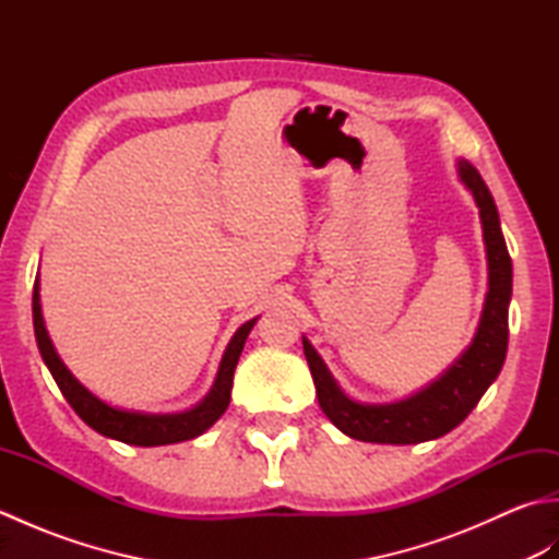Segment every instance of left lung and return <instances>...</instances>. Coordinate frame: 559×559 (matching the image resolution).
Here are the masks:
<instances>
[{"mask_svg":"<svg viewBox=\"0 0 559 559\" xmlns=\"http://www.w3.org/2000/svg\"><path fill=\"white\" fill-rule=\"evenodd\" d=\"M459 177L480 209L483 240L488 252V295L471 346L449 370L396 403H358L343 394L312 343L302 336L307 365L317 386L319 406L343 435L377 444H418L454 430L478 406L500 374L509 343V300H512V257L500 228V213L488 185L468 160H459Z\"/></svg>","mask_w":559,"mask_h":559,"instance_id":"8db88e82","label":"left lung"}]
</instances>
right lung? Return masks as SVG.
I'll return each instance as SVG.
<instances>
[{"label":"right lung","mask_w":559,"mask_h":559,"mask_svg":"<svg viewBox=\"0 0 559 559\" xmlns=\"http://www.w3.org/2000/svg\"><path fill=\"white\" fill-rule=\"evenodd\" d=\"M257 324V319H249L247 324L235 331L228 348L223 353V360L218 365L216 382H213L206 399L199 406L189 408L185 413H139V411H122L112 408L108 403L93 396L91 391L83 386L79 379L67 370V365L59 360V355L52 346L50 336L43 322L40 310V281H35L33 286V329L35 341L47 370L55 377V382L62 391V396L69 401V406L76 411L79 418L86 423L93 430L100 432L103 437L117 439V442L134 444V447H160V444H175L185 442V439H194L201 432H206L209 427L216 423L225 413L230 403V389H233V374L240 353L245 348V341L249 331Z\"/></svg>","instance_id":"1"}]
</instances>
